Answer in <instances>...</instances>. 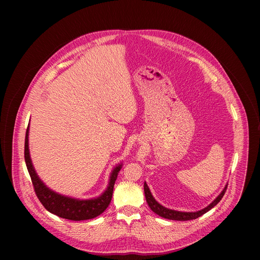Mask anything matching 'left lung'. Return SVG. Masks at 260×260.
<instances>
[{
  "instance_id": "obj_1",
  "label": "left lung",
  "mask_w": 260,
  "mask_h": 260,
  "mask_svg": "<svg viewBox=\"0 0 260 260\" xmlns=\"http://www.w3.org/2000/svg\"><path fill=\"white\" fill-rule=\"evenodd\" d=\"M228 188V184L225 185V187L223 188V190L221 191V193L206 208L197 211V212H181V211H176V210H171L168 209L164 206H161L159 203H157L155 201V199L153 198V196L151 194V191L148 187V185L146 184V182L144 183V192H145V198L147 201L148 206L150 207V209L157 214L158 216L166 218V219H170V220H177V221H186V220H192V219H197L199 217H201L202 215H204L205 213H207L208 211H210L212 208H214L220 201L221 199L223 198L225 191Z\"/></svg>"
}]
</instances>
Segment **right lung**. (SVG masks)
I'll list each match as a JSON object with an SVG mask.
<instances>
[{
	"mask_svg": "<svg viewBox=\"0 0 260 260\" xmlns=\"http://www.w3.org/2000/svg\"><path fill=\"white\" fill-rule=\"evenodd\" d=\"M28 129H29V124L25 133L24 160L34 185L35 192L37 197H38L39 201L41 202V204L44 206V208L48 212L60 218H64L73 221L88 220L101 215L111 203V199H112V194H113L114 184L117 179V175L122 167V164L117 165L113 169V171L111 172L109 184L106 190L98 198H93L89 200H79V199H74V198L59 194L53 191L52 189L48 188L35 171V168L31 164L29 149H28Z\"/></svg>",
	"mask_w": 260,
	"mask_h": 260,
	"instance_id": "add662e5",
	"label": "right lung"
}]
</instances>
